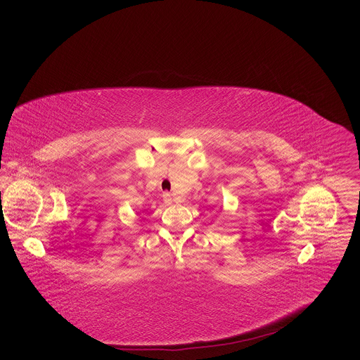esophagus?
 <instances>
[{"instance_id":"obj_1","label":"esophagus","mask_w":360,"mask_h":360,"mask_svg":"<svg viewBox=\"0 0 360 360\" xmlns=\"http://www.w3.org/2000/svg\"><path fill=\"white\" fill-rule=\"evenodd\" d=\"M162 196H164V200H165V202H168V203L172 200V198H171V195H169V193H164Z\"/></svg>"}]
</instances>
